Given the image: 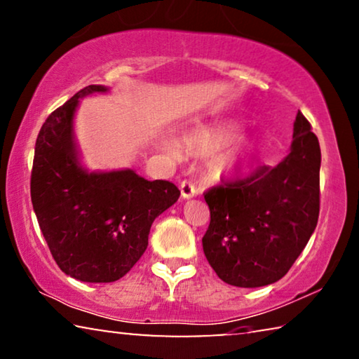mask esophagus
<instances>
[{"instance_id": "esophagus-1", "label": "esophagus", "mask_w": 359, "mask_h": 359, "mask_svg": "<svg viewBox=\"0 0 359 359\" xmlns=\"http://www.w3.org/2000/svg\"><path fill=\"white\" fill-rule=\"evenodd\" d=\"M180 194L184 200H190V198H194L196 195L195 184H191L190 180H184L180 184Z\"/></svg>"}]
</instances>
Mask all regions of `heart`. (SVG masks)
<instances>
[{
	"instance_id": "obj_1",
	"label": "heart",
	"mask_w": 359,
	"mask_h": 359,
	"mask_svg": "<svg viewBox=\"0 0 359 359\" xmlns=\"http://www.w3.org/2000/svg\"><path fill=\"white\" fill-rule=\"evenodd\" d=\"M235 135H237V127L231 124L212 128H203V130H198L190 133V135H187L185 145L190 151L211 153L216 151L219 148L226 147L229 142L233 140ZM165 149H168L172 156H177V148L175 147L165 145ZM251 149H253L251 143L248 140H245V138H240V140L233 142L231 147H227L221 154H219L216 161H214V168H216L219 174H232L247 164Z\"/></svg>"
}]
</instances>
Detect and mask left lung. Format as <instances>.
I'll return each instance as SVG.
<instances>
[{"instance_id":"1","label":"left lung","mask_w":359,"mask_h":359,"mask_svg":"<svg viewBox=\"0 0 359 359\" xmlns=\"http://www.w3.org/2000/svg\"><path fill=\"white\" fill-rule=\"evenodd\" d=\"M320 148L298 111L290 153L248 177L212 187L203 251L219 279L235 287L271 285L306 247L319 217Z\"/></svg>"}]
</instances>
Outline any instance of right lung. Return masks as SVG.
Wrapping results in <instances>:
<instances>
[{"label":"right lung","mask_w":359,"mask_h":359,"mask_svg":"<svg viewBox=\"0 0 359 359\" xmlns=\"http://www.w3.org/2000/svg\"><path fill=\"white\" fill-rule=\"evenodd\" d=\"M106 92L88 85L48 116L30 179L32 205L56 264L90 283L124 277L145 253L154 219L180 196L168 180L149 182L133 169L88 170L80 161L74 135L80 98Z\"/></svg>","instance_id":"obj_1"}]
</instances>
